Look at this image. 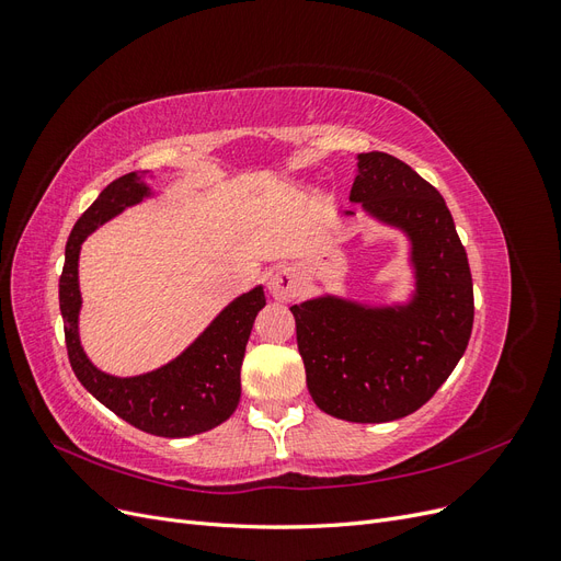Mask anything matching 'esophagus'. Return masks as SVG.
I'll return each mask as SVG.
<instances>
[{"label":"esophagus","instance_id":"34e87169","mask_svg":"<svg viewBox=\"0 0 561 561\" xmlns=\"http://www.w3.org/2000/svg\"><path fill=\"white\" fill-rule=\"evenodd\" d=\"M268 293L278 301H290L299 295V278L290 266H278L268 274Z\"/></svg>","mask_w":561,"mask_h":561}]
</instances>
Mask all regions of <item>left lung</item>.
Instances as JSON below:
<instances>
[{
  "label": "left lung",
  "instance_id": "1",
  "mask_svg": "<svg viewBox=\"0 0 561 561\" xmlns=\"http://www.w3.org/2000/svg\"><path fill=\"white\" fill-rule=\"evenodd\" d=\"M351 201L410 236L414 299L363 307L318 297L290 311L313 402L336 419L383 423L426 404L461 360L474 318L472 276L445 198L404 161L358 154Z\"/></svg>",
  "mask_w": 561,
  "mask_h": 561
}]
</instances>
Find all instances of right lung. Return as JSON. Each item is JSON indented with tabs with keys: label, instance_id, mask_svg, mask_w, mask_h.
<instances>
[{
	"label": "right lung",
	"instance_id": "add662e5",
	"mask_svg": "<svg viewBox=\"0 0 561 561\" xmlns=\"http://www.w3.org/2000/svg\"><path fill=\"white\" fill-rule=\"evenodd\" d=\"M145 196H149V186L142 182V173H128L110 182L93 206L77 219L67 239L60 274L67 358L81 386L130 426L159 437H190L219 426L239 407L245 344L254 316L266 299L262 287L233 299L190 348L147 375L118 379L93 367L79 344L77 330L81 309L79 250L91 231Z\"/></svg>",
	"mask_w": 561,
	"mask_h": 561
}]
</instances>
